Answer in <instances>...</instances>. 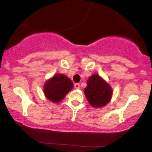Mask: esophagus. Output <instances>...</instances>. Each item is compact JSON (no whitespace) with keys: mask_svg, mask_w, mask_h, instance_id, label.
<instances>
[{"mask_svg":"<svg viewBox=\"0 0 152 152\" xmlns=\"http://www.w3.org/2000/svg\"><path fill=\"white\" fill-rule=\"evenodd\" d=\"M74 87H75V88H76V89H79V88H80V84H79V83H75Z\"/></svg>","mask_w":152,"mask_h":152,"instance_id":"34e87169","label":"esophagus"}]
</instances>
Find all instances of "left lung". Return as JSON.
Instances as JSON below:
<instances>
[{
	"instance_id": "1",
	"label": "left lung",
	"mask_w": 152,
	"mask_h": 152,
	"mask_svg": "<svg viewBox=\"0 0 152 152\" xmlns=\"http://www.w3.org/2000/svg\"><path fill=\"white\" fill-rule=\"evenodd\" d=\"M84 93L88 103L93 107H103L111 100L112 88L98 74H93L87 80Z\"/></svg>"
}]
</instances>
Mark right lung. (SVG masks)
<instances>
[{
    "mask_svg": "<svg viewBox=\"0 0 152 152\" xmlns=\"http://www.w3.org/2000/svg\"><path fill=\"white\" fill-rule=\"evenodd\" d=\"M74 84L69 78L64 74H56L45 83L43 92L48 100L58 103L73 88Z\"/></svg>",
    "mask_w": 152,
    "mask_h": 152,
    "instance_id": "right-lung-1",
    "label": "right lung"
}]
</instances>
